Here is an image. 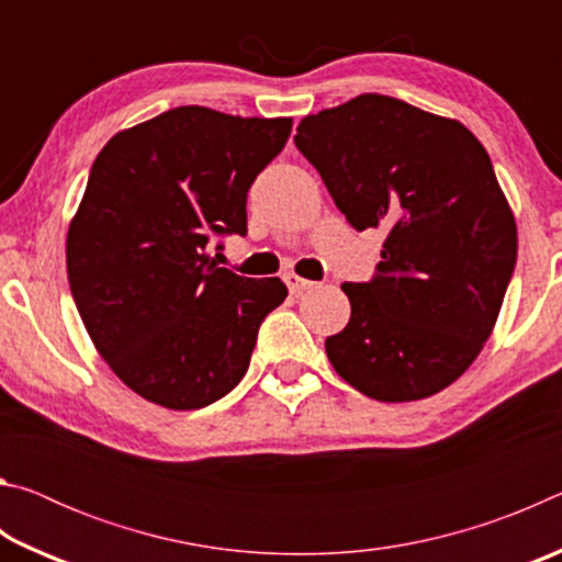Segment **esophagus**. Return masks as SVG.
I'll return each instance as SVG.
<instances>
[{"mask_svg":"<svg viewBox=\"0 0 562 562\" xmlns=\"http://www.w3.org/2000/svg\"><path fill=\"white\" fill-rule=\"evenodd\" d=\"M284 284H288V290L292 292V294H302V292H307V290H312L315 288L317 282H312V280H304V278H297V274H284Z\"/></svg>","mask_w":562,"mask_h":562,"instance_id":"1","label":"esophagus"}]
</instances>
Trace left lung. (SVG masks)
<instances>
[{
  "mask_svg": "<svg viewBox=\"0 0 562 562\" xmlns=\"http://www.w3.org/2000/svg\"><path fill=\"white\" fill-rule=\"evenodd\" d=\"M294 146L355 231H389L374 278L341 284L351 317L325 341L331 367L376 402L441 392L491 337L516 268L486 148L463 123L382 93L302 119Z\"/></svg>",
  "mask_w": 562,
  "mask_h": 562,
  "instance_id": "left-lung-1",
  "label": "left lung"
}]
</instances>
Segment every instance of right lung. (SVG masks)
Here are the masks:
<instances>
[{"mask_svg":"<svg viewBox=\"0 0 562 562\" xmlns=\"http://www.w3.org/2000/svg\"><path fill=\"white\" fill-rule=\"evenodd\" d=\"M292 119L178 106L113 136L66 237V270L93 347L123 384L176 412L240 384L280 278L217 268L213 237L247 233V190ZM223 245H217L221 250Z\"/></svg>","mask_w":562,"mask_h":562,"instance_id":"right-lung-1","label":"right lung"}]
</instances>
